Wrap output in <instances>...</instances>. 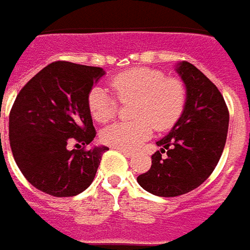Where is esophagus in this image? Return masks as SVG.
<instances>
[{
	"label": "esophagus",
	"instance_id": "obj_1",
	"mask_svg": "<svg viewBox=\"0 0 250 250\" xmlns=\"http://www.w3.org/2000/svg\"><path fill=\"white\" fill-rule=\"evenodd\" d=\"M117 149L120 150V152H122V153H124V155H125V156H126V157H132V156H133V152H132V150L120 149V148H117Z\"/></svg>",
	"mask_w": 250,
	"mask_h": 250
}]
</instances>
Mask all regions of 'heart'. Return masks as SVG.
Returning <instances> with one entry per match:
<instances>
[{
    "instance_id": "obj_1",
    "label": "heart",
    "mask_w": 250,
    "mask_h": 250,
    "mask_svg": "<svg viewBox=\"0 0 250 250\" xmlns=\"http://www.w3.org/2000/svg\"><path fill=\"white\" fill-rule=\"evenodd\" d=\"M110 88L95 86L87 95L88 111L101 124L116 116L117 98L120 102L134 100L132 116L136 120L116 122L101 132L106 145L120 149H136L157 130L172 128L185 111L187 87L182 79L167 77L156 68L137 67L117 74L111 78Z\"/></svg>"
}]
</instances>
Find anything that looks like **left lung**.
Wrapping results in <instances>:
<instances>
[{
  "label": "left lung",
  "instance_id": "obj_1",
  "mask_svg": "<svg viewBox=\"0 0 250 250\" xmlns=\"http://www.w3.org/2000/svg\"><path fill=\"white\" fill-rule=\"evenodd\" d=\"M178 72L187 87L185 111L156 143L162 149L152 155L149 171L137 178L145 191L166 198L195 190L213 173L229 128V110L218 87L188 62H182Z\"/></svg>",
  "mask_w": 250,
  "mask_h": 250
}]
</instances>
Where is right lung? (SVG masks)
Wrapping results in <instances>:
<instances>
[{
	"mask_svg": "<svg viewBox=\"0 0 250 250\" xmlns=\"http://www.w3.org/2000/svg\"><path fill=\"white\" fill-rule=\"evenodd\" d=\"M104 74L101 67L59 60L17 94L9 114V141L17 167L37 190L63 198L91 185L109 148H87L97 134L87 95Z\"/></svg>",
	"mask_w": 250,
	"mask_h": 250,
	"instance_id": "obj_1",
	"label": "right lung"
}]
</instances>
